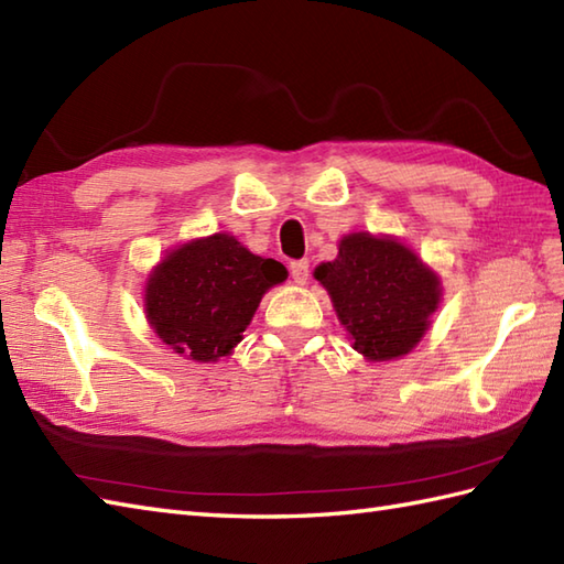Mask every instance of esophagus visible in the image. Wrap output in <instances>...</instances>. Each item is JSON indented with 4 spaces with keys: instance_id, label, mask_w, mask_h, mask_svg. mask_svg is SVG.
Listing matches in <instances>:
<instances>
[{
    "instance_id": "esophagus-1",
    "label": "esophagus",
    "mask_w": 564,
    "mask_h": 564,
    "mask_svg": "<svg viewBox=\"0 0 564 564\" xmlns=\"http://www.w3.org/2000/svg\"><path fill=\"white\" fill-rule=\"evenodd\" d=\"M291 275H293V281H295L297 285L307 283V279H310V261H307V259L291 261Z\"/></svg>"
}]
</instances>
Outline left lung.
I'll use <instances>...</instances> for the list:
<instances>
[{"label": "left lung", "mask_w": 564, "mask_h": 564, "mask_svg": "<svg viewBox=\"0 0 564 564\" xmlns=\"http://www.w3.org/2000/svg\"><path fill=\"white\" fill-rule=\"evenodd\" d=\"M315 279L368 361L410 354L441 303L438 275L392 237L346 235L337 259L319 263Z\"/></svg>", "instance_id": "1"}]
</instances>
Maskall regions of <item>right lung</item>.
I'll list each match as a JSON object with an SVG mask.
<instances>
[{"label": "right lung", "mask_w": 564, "mask_h": 564, "mask_svg": "<svg viewBox=\"0 0 564 564\" xmlns=\"http://www.w3.org/2000/svg\"><path fill=\"white\" fill-rule=\"evenodd\" d=\"M275 259L251 254L232 235L172 249L145 285V313L158 337L191 361L210 364L242 341L261 295L285 281Z\"/></svg>", "instance_id": "right-lung-1"}]
</instances>
